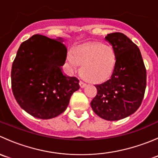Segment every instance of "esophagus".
I'll return each mask as SVG.
<instances>
[{"mask_svg":"<svg viewBox=\"0 0 158 158\" xmlns=\"http://www.w3.org/2000/svg\"><path fill=\"white\" fill-rule=\"evenodd\" d=\"M79 85H80L81 88H84V87L85 86V85H86V84H85L84 82H82V81H80V82H79Z\"/></svg>","mask_w":158,"mask_h":158,"instance_id":"34e87169","label":"esophagus"}]
</instances>
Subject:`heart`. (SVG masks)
I'll return each mask as SVG.
<instances>
[{"label":"heart","instance_id":"b5f03b06","mask_svg":"<svg viewBox=\"0 0 158 158\" xmlns=\"http://www.w3.org/2000/svg\"><path fill=\"white\" fill-rule=\"evenodd\" d=\"M66 59L69 66L76 69L82 63L81 73L91 82L109 79L117 67L118 55L111 44L94 42L78 45L68 50Z\"/></svg>","mask_w":158,"mask_h":158}]
</instances>
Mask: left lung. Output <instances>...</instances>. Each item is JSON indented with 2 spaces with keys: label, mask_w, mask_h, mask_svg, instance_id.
I'll use <instances>...</instances> for the list:
<instances>
[{
  "label": "left lung",
  "mask_w": 158,
  "mask_h": 158,
  "mask_svg": "<svg viewBox=\"0 0 158 158\" xmlns=\"http://www.w3.org/2000/svg\"><path fill=\"white\" fill-rule=\"evenodd\" d=\"M106 40L116 49L117 67L111 78L96 85L97 95L91 102L94 112L103 119L117 121L140 107L146 89V69L140 49L122 33H109Z\"/></svg>",
  "instance_id": "obj_1"
}]
</instances>
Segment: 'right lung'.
Masks as SVG:
<instances>
[{
    "label": "right lung",
    "instance_id": "obj_1",
    "mask_svg": "<svg viewBox=\"0 0 158 158\" xmlns=\"http://www.w3.org/2000/svg\"><path fill=\"white\" fill-rule=\"evenodd\" d=\"M63 42L61 38L33 35L22 43L13 62L14 98L25 111L37 118H52L63 113L73 92L80 87L77 78L62 71L67 53Z\"/></svg>",
    "mask_w": 158,
    "mask_h": 158
}]
</instances>
